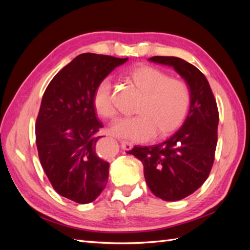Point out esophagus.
Masks as SVG:
<instances>
[{
    "label": "esophagus",
    "instance_id": "34e87169",
    "mask_svg": "<svg viewBox=\"0 0 250 250\" xmlns=\"http://www.w3.org/2000/svg\"><path fill=\"white\" fill-rule=\"evenodd\" d=\"M120 143H121V147H122V149L126 150V151L131 150L133 147V144L127 140H121Z\"/></svg>",
    "mask_w": 250,
    "mask_h": 250
}]
</instances>
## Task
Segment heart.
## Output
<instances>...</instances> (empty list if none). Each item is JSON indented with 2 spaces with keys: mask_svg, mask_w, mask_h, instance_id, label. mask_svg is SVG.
I'll list each match as a JSON object with an SVG mask.
<instances>
[{
  "mask_svg": "<svg viewBox=\"0 0 250 250\" xmlns=\"http://www.w3.org/2000/svg\"><path fill=\"white\" fill-rule=\"evenodd\" d=\"M126 78L138 88L142 97L133 117L118 120L110 131L121 138L145 141L154 135L163 138L184 122L191 102L187 83L169 77L167 73L150 65H140L126 73ZM94 106L99 116L112 119L116 109L111 100V83L102 80L96 87Z\"/></svg>",
  "mask_w": 250,
  "mask_h": 250,
  "instance_id": "b5f03b06",
  "label": "heart"
}]
</instances>
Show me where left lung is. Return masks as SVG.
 <instances>
[{"mask_svg": "<svg viewBox=\"0 0 250 250\" xmlns=\"http://www.w3.org/2000/svg\"><path fill=\"white\" fill-rule=\"evenodd\" d=\"M149 60L172 66L185 79L190 110L171 138L153 146H135L129 153L142 162L150 191L163 200L177 201L198 190L209 175L218 140V107L208 79L195 65L173 56Z\"/></svg>", "mask_w": 250, "mask_h": 250, "instance_id": "left-lung-1", "label": "left lung"}]
</instances>
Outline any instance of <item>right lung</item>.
<instances>
[{"instance_id":"add662e5","label":"right lung","mask_w":250,"mask_h":250,"mask_svg":"<svg viewBox=\"0 0 250 250\" xmlns=\"http://www.w3.org/2000/svg\"><path fill=\"white\" fill-rule=\"evenodd\" d=\"M127 59L83 53L44 90L35 124L39 157L54 190L72 201L93 202L106 186L109 164L96 152L103 125L97 119L94 94Z\"/></svg>"}]
</instances>
